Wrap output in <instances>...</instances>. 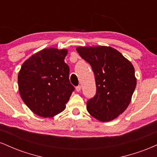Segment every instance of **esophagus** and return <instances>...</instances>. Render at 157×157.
Here are the masks:
<instances>
[{
    "instance_id": "1",
    "label": "esophagus",
    "mask_w": 157,
    "mask_h": 157,
    "mask_svg": "<svg viewBox=\"0 0 157 157\" xmlns=\"http://www.w3.org/2000/svg\"><path fill=\"white\" fill-rule=\"evenodd\" d=\"M81 90V86H76V91L77 92H79V91H80Z\"/></svg>"
}]
</instances>
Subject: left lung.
<instances>
[{
  "label": "left lung",
  "mask_w": 157,
  "mask_h": 157,
  "mask_svg": "<svg viewBox=\"0 0 157 157\" xmlns=\"http://www.w3.org/2000/svg\"><path fill=\"white\" fill-rule=\"evenodd\" d=\"M76 49L91 65L95 77L96 94L87 101V111L101 122L113 120L131 102L136 86L134 66L110 46H80Z\"/></svg>",
  "instance_id": "1"
}]
</instances>
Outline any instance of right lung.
<instances>
[{"label":"right lung","instance_id":"right-lung-1","mask_svg":"<svg viewBox=\"0 0 157 157\" xmlns=\"http://www.w3.org/2000/svg\"><path fill=\"white\" fill-rule=\"evenodd\" d=\"M67 50H41L23 63L17 77L20 94L32 112L52 117L62 112L75 87L70 83Z\"/></svg>","mask_w":157,"mask_h":157}]
</instances>
